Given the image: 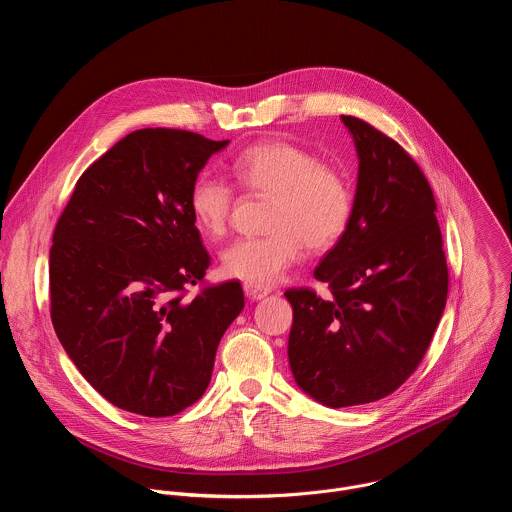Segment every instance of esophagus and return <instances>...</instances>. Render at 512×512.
Returning <instances> with one entry per match:
<instances>
[{
    "instance_id": "esophagus-1",
    "label": "esophagus",
    "mask_w": 512,
    "mask_h": 512,
    "mask_svg": "<svg viewBox=\"0 0 512 512\" xmlns=\"http://www.w3.org/2000/svg\"><path fill=\"white\" fill-rule=\"evenodd\" d=\"M243 289H245V296L249 300H263L265 296L271 294L269 287H263V285H257V283H243Z\"/></svg>"
}]
</instances>
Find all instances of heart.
Segmentation results:
<instances>
[{
	"label": "heart",
	"instance_id": "heart-1",
	"mask_svg": "<svg viewBox=\"0 0 512 512\" xmlns=\"http://www.w3.org/2000/svg\"><path fill=\"white\" fill-rule=\"evenodd\" d=\"M237 186L269 198L267 235L243 237L223 251L225 275L269 287L306 249L328 251L348 231L354 194L346 176L296 143L273 139L243 150L231 164ZM237 196L225 180L198 176L188 192L196 231L206 239L229 229Z\"/></svg>",
	"mask_w": 512,
	"mask_h": 512
}]
</instances>
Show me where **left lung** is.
<instances>
[{"instance_id":"left-lung-1","label":"left lung","mask_w":512,"mask_h":512,"mask_svg":"<svg viewBox=\"0 0 512 512\" xmlns=\"http://www.w3.org/2000/svg\"><path fill=\"white\" fill-rule=\"evenodd\" d=\"M358 154L352 223L326 253L312 287H291L289 367L328 407L379 401L419 367L448 298V265L435 198L401 145L342 115Z\"/></svg>"}]
</instances>
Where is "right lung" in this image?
<instances>
[{"label": "right lung", "instance_id": "obj_1", "mask_svg": "<svg viewBox=\"0 0 512 512\" xmlns=\"http://www.w3.org/2000/svg\"><path fill=\"white\" fill-rule=\"evenodd\" d=\"M227 143L137 129L83 172L58 218L52 326L81 375L119 409L170 417L196 403L245 306L239 281L204 285L210 255L188 210L192 182Z\"/></svg>", "mask_w": 512, "mask_h": 512}]
</instances>
